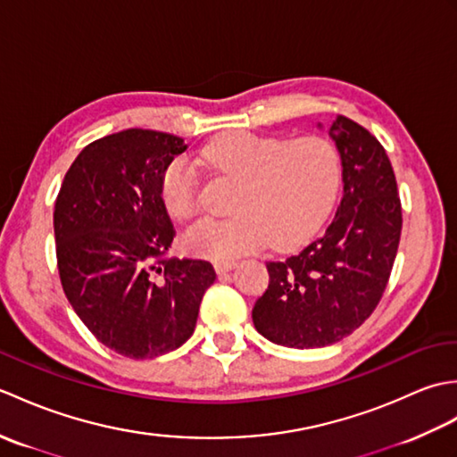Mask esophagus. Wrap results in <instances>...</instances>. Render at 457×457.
<instances>
[{"instance_id": "obj_1", "label": "esophagus", "mask_w": 457, "mask_h": 457, "mask_svg": "<svg viewBox=\"0 0 457 457\" xmlns=\"http://www.w3.org/2000/svg\"><path fill=\"white\" fill-rule=\"evenodd\" d=\"M237 263L234 259H221V261H213V269H216L218 275L228 273V270L234 269Z\"/></svg>"}]
</instances>
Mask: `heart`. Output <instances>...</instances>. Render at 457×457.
<instances>
[{
  "label": "heart",
  "instance_id": "b5f03b06",
  "mask_svg": "<svg viewBox=\"0 0 457 457\" xmlns=\"http://www.w3.org/2000/svg\"><path fill=\"white\" fill-rule=\"evenodd\" d=\"M198 162L220 177L237 180L228 220H202L187 229L182 245L204 259H231L270 244L293 249L316 234L332 210L342 157L336 145L306 135L298 139L229 131L204 145ZM198 174L187 159L162 172L161 198L177 220L198 210Z\"/></svg>",
  "mask_w": 457,
  "mask_h": 457
}]
</instances>
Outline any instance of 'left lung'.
Wrapping results in <instances>:
<instances>
[{
	"instance_id": "8db88e82",
	"label": "left lung",
	"mask_w": 457,
	"mask_h": 457,
	"mask_svg": "<svg viewBox=\"0 0 457 457\" xmlns=\"http://www.w3.org/2000/svg\"><path fill=\"white\" fill-rule=\"evenodd\" d=\"M342 157L344 194L324 236L269 261L253 324L273 344L332 345L373 314L389 283L403 229L395 170L375 135L345 115L329 128Z\"/></svg>"
}]
</instances>
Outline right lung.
<instances>
[{"label":"right lung","mask_w":457,"mask_h":457,"mask_svg":"<svg viewBox=\"0 0 457 457\" xmlns=\"http://www.w3.org/2000/svg\"><path fill=\"white\" fill-rule=\"evenodd\" d=\"M187 151L177 135L125 129L86 145L54 202L56 265L74 312L98 342L153 359L192 336L212 263L172 259L177 231L161 179Z\"/></svg>","instance_id":"obj_1"}]
</instances>
